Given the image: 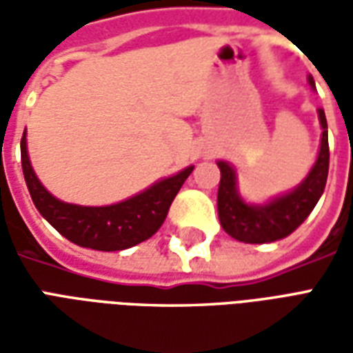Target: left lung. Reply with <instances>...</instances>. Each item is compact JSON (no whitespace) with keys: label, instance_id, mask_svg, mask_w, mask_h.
Instances as JSON below:
<instances>
[{"label":"left lung","instance_id":"obj_1","mask_svg":"<svg viewBox=\"0 0 353 353\" xmlns=\"http://www.w3.org/2000/svg\"><path fill=\"white\" fill-rule=\"evenodd\" d=\"M312 88L316 83L308 77ZM321 124V141L314 166L295 189L263 204H252L238 191L236 170L227 161H217L221 181L217 191V212L223 230L244 244H266L289 236L310 215L323 194L329 174V138H327L325 111L318 109Z\"/></svg>","mask_w":353,"mask_h":353}]
</instances>
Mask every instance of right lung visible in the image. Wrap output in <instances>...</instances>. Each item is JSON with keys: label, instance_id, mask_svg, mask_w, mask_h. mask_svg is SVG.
I'll return each instance as SVG.
<instances>
[{"label": "right lung", "instance_id": "add662e5", "mask_svg": "<svg viewBox=\"0 0 353 353\" xmlns=\"http://www.w3.org/2000/svg\"><path fill=\"white\" fill-rule=\"evenodd\" d=\"M20 157L28 191L37 212L70 242L98 252L128 250L153 236L166 219L172 200L176 199L181 185L194 168L187 166L174 176L159 179L145 191L117 204L79 206L52 196L43 187L30 162L26 130L20 139Z\"/></svg>", "mask_w": 353, "mask_h": 353}]
</instances>
